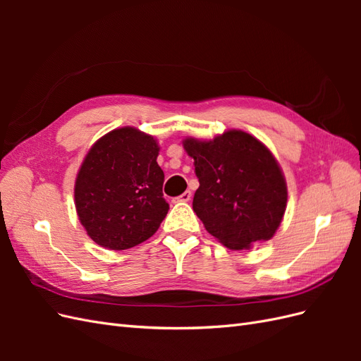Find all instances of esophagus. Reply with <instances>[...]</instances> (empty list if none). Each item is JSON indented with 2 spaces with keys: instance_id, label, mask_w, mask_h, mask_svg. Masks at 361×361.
<instances>
[{
  "instance_id": "34e87169",
  "label": "esophagus",
  "mask_w": 361,
  "mask_h": 361,
  "mask_svg": "<svg viewBox=\"0 0 361 361\" xmlns=\"http://www.w3.org/2000/svg\"><path fill=\"white\" fill-rule=\"evenodd\" d=\"M191 200V191H185L183 194H180L179 197L174 199V202H190Z\"/></svg>"
}]
</instances>
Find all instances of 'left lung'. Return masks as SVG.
I'll return each instance as SVG.
<instances>
[{
	"instance_id": "8db88e82",
	"label": "left lung",
	"mask_w": 361,
	"mask_h": 361,
	"mask_svg": "<svg viewBox=\"0 0 361 361\" xmlns=\"http://www.w3.org/2000/svg\"><path fill=\"white\" fill-rule=\"evenodd\" d=\"M200 187L192 209L206 231L231 250L274 236L286 211L288 187L269 149L244 130L209 141L185 138Z\"/></svg>"
}]
</instances>
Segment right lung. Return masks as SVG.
Listing matches in <instances>:
<instances>
[{"mask_svg":"<svg viewBox=\"0 0 361 361\" xmlns=\"http://www.w3.org/2000/svg\"><path fill=\"white\" fill-rule=\"evenodd\" d=\"M157 140L135 128H118L99 138L75 180V206L96 244L126 250L145 243L166 218L164 171Z\"/></svg>","mask_w":361,"mask_h":361,"instance_id":"add662e5","label":"right lung"}]
</instances>
